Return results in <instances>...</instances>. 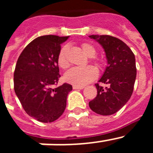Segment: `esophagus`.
<instances>
[{"mask_svg": "<svg viewBox=\"0 0 153 153\" xmlns=\"http://www.w3.org/2000/svg\"><path fill=\"white\" fill-rule=\"evenodd\" d=\"M74 90H83L84 87L83 86H73Z\"/></svg>", "mask_w": 153, "mask_h": 153, "instance_id": "obj_1", "label": "esophagus"}]
</instances>
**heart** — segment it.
<instances>
[{"mask_svg": "<svg viewBox=\"0 0 153 153\" xmlns=\"http://www.w3.org/2000/svg\"><path fill=\"white\" fill-rule=\"evenodd\" d=\"M82 49L83 53L88 57H93L96 54V49L93 45L89 44H82ZM67 47H62L57 56V63L59 67L62 69H67L69 67L67 60ZM98 72L97 69L91 66L85 67H73L69 70L64 75V79L66 82L71 83L75 86H82L91 83L97 77Z\"/></svg>", "mask_w": 153, "mask_h": 153, "instance_id": "1", "label": "heart"}]
</instances>
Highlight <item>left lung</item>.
Returning <instances> with one entry per match:
<instances>
[{
	"mask_svg": "<svg viewBox=\"0 0 153 153\" xmlns=\"http://www.w3.org/2000/svg\"><path fill=\"white\" fill-rule=\"evenodd\" d=\"M89 36L102 46L107 60V67L98 81L107 86L96 83L97 95L89 102V106L97 114L109 116L125 106L132 96L136 78L135 55L117 37L109 35Z\"/></svg>",
	"mask_w": 153,
	"mask_h": 153,
	"instance_id": "left-lung-1",
	"label": "left lung"
}]
</instances>
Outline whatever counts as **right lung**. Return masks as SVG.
Returning <instances> with one entry per match:
<instances>
[{"instance_id": "add662e5", "label": "right lung", "mask_w": 153, "mask_h": 153, "mask_svg": "<svg viewBox=\"0 0 153 153\" xmlns=\"http://www.w3.org/2000/svg\"><path fill=\"white\" fill-rule=\"evenodd\" d=\"M69 36L46 35L31 41L19 56L13 74L14 91L30 117L41 123H52L63 113L73 87L53 86L60 77L57 56Z\"/></svg>"}]
</instances>
